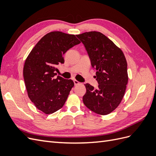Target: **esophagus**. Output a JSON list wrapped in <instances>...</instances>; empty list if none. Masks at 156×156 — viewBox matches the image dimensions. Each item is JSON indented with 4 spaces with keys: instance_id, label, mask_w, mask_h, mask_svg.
<instances>
[{
    "instance_id": "esophagus-1",
    "label": "esophagus",
    "mask_w": 156,
    "mask_h": 156,
    "mask_svg": "<svg viewBox=\"0 0 156 156\" xmlns=\"http://www.w3.org/2000/svg\"><path fill=\"white\" fill-rule=\"evenodd\" d=\"M73 82H74L75 85H77V84H80V83L78 81H77V80H73Z\"/></svg>"
}]
</instances>
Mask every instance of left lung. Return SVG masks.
I'll return each instance as SVG.
<instances>
[{
  "instance_id": "1",
  "label": "left lung",
  "mask_w": 156,
  "mask_h": 156,
  "mask_svg": "<svg viewBox=\"0 0 156 156\" xmlns=\"http://www.w3.org/2000/svg\"><path fill=\"white\" fill-rule=\"evenodd\" d=\"M84 44L92 67L95 68L99 84L95 89L84 84V104L98 115H106L119 105L128 81L127 61L122 51L100 32L91 31L76 35Z\"/></svg>"
}]
</instances>
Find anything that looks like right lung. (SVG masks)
Wrapping results in <instances>:
<instances>
[{"label": "right lung", "mask_w": 156, "mask_h": 156, "mask_svg": "<svg viewBox=\"0 0 156 156\" xmlns=\"http://www.w3.org/2000/svg\"><path fill=\"white\" fill-rule=\"evenodd\" d=\"M81 43L73 34L54 31L45 35L30 51L25 62L23 77L31 101L46 115L62 108L74 86L72 79L57 76L63 55Z\"/></svg>", "instance_id": "obj_1"}]
</instances>
